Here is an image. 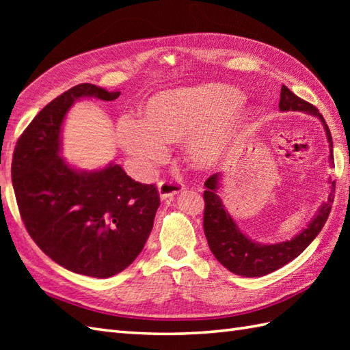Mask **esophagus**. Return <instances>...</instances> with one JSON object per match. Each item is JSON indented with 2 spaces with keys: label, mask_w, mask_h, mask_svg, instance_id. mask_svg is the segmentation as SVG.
<instances>
[{
  "label": "esophagus",
  "mask_w": 350,
  "mask_h": 350,
  "mask_svg": "<svg viewBox=\"0 0 350 350\" xmlns=\"http://www.w3.org/2000/svg\"><path fill=\"white\" fill-rule=\"evenodd\" d=\"M185 189V185L179 182H173V180H161L158 183V191L162 200H167L170 197H173L176 194H179Z\"/></svg>",
  "instance_id": "esophagus-1"
}]
</instances>
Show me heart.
Returning a JSON list of instances; mask_svg holds the SVG:
<instances>
[{
  "label": "heart",
  "instance_id": "heart-1",
  "mask_svg": "<svg viewBox=\"0 0 350 350\" xmlns=\"http://www.w3.org/2000/svg\"><path fill=\"white\" fill-rule=\"evenodd\" d=\"M243 93L222 84L170 88L152 96L143 120L129 116L117 122L118 144L138 168L150 173L167 156L168 143L185 135L183 150L191 165L211 168L226 158L242 126L248 122Z\"/></svg>",
  "mask_w": 350,
  "mask_h": 350
}]
</instances>
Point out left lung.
<instances>
[{"label": "left lung", "instance_id": "left-lung-1", "mask_svg": "<svg viewBox=\"0 0 350 350\" xmlns=\"http://www.w3.org/2000/svg\"><path fill=\"white\" fill-rule=\"evenodd\" d=\"M302 111L306 114L317 117L322 122L326 138L329 143V162L332 165V137L328 124L325 118L319 113L317 108L311 103L302 100L295 93L288 90L286 85L281 87L280 98V111ZM221 173L212 174L204 182L206 191L203 194L204 198V218L203 227L204 234L209 248L213 252L215 258L227 267L230 272L242 277H263L280 269L281 266L292 262L306 250L308 245L314 241V237L321 233L326 219L329 217L331 204L334 202V191H336V182H331V192L328 200L319 207L314 218L310 221V224L302 230L301 233L292 237L290 241L278 242V243H258L251 241L248 236H245L241 228L236 226L232 215L226 211L222 200L219 197L221 188Z\"/></svg>", "mask_w": 350, "mask_h": 350}]
</instances>
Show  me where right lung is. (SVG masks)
I'll list each match as a JSON object with an SVG mask.
<instances>
[{
	"instance_id": "1",
	"label": "right lung",
	"mask_w": 350,
	"mask_h": 350,
	"mask_svg": "<svg viewBox=\"0 0 350 350\" xmlns=\"http://www.w3.org/2000/svg\"><path fill=\"white\" fill-rule=\"evenodd\" d=\"M120 92L79 84L49 102L19 137L12 182L21 218L44 254L75 273L108 278L144 248L159 207L154 185L135 182L118 163L85 171L62 158V128L73 103L114 100Z\"/></svg>"
}]
</instances>
